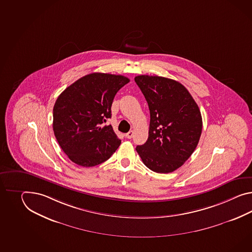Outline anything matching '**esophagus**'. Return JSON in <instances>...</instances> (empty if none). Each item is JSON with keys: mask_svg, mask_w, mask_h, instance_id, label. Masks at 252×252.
<instances>
[{"mask_svg": "<svg viewBox=\"0 0 252 252\" xmlns=\"http://www.w3.org/2000/svg\"><path fill=\"white\" fill-rule=\"evenodd\" d=\"M133 136H134V131H133V130L129 131L127 134H126V138H128V139H131Z\"/></svg>", "mask_w": 252, "mask_h": 252, "instance_id": "obj_1", "label": "esophagus"}]
</instances>
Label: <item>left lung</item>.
Masks as SVG:
<instances>
[{"label":"left lung","instance_id":"left-lung-1","mask_svg":"<svg viewBox=\"0 0 252 252\" xmlns=\"http://www.w3.org/2000/svg\"><path fill=\"white\" fill-rule=\"evenodd\" d=\"M150 111L148 141L135 150L143 163L157 173H170L189 158L202 132V117L195 100L178 81L138 75Z\"/></svg>","mask_w":252,"mask_h":252}]
</instances>
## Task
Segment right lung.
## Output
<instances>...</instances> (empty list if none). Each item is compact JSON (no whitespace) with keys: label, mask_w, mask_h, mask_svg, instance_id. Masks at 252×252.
Masks as SVG:
<instances>
[{"label":"right lung","mask_w":252,"mask_h":252,"mask_svg":"<svg viewBox=\"0 0 252 252\" xmlns=\"http://www.w3.org/2000/svg\"><path fill=\"white\" fill-rule=\"evenodd\" d=\"M129 81L123 75L93 73L75 81L58 96L53 129L71 161L85 167L96 166L120 146L112 126L101 125L110 118L114 97Z\"/></svg>","instance_id":"obj_1"}]
</instances>
